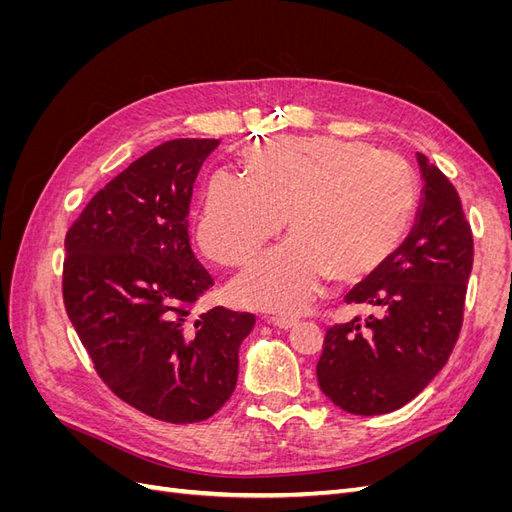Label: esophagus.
Returning <instances> with one entry per match:
<instances>
[{"mask_svg": "<svg viewBox=\"0 0 512 512\" xmlns=\"http://www.w3.org/2000/svg\"><path fill=\"white\" fill-rule=\"evenodd\" d=\"M271 324H275L277 329H284V331H288V329H292L294 324H297V318H290V316H271V318H267Z\"/></svg>", "mask_w": 512, "mask_h": 512, "instance_id": "34e87169", "label": "esophagus"}]
</instances>
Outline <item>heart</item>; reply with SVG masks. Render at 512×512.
I'll return each instance as SVG.
<instances>
[{
	"mask_svg": "<svg viewBox=\"0 0 512 512\" xmlns=\"http://www.w3.org/2000/svg\"><path fill=\"white\" fill-rule=\"evenodd\" d=\"M245 175L215 173L198 220V243L237 267L280 232L292 237L258 256L232 284L252 309L297 314L333 273L354 280L384 265L416 211L410 164L389 151L333 136H286L243 151Z\"/></svg>",
	"mask_w": 512,
	"mask_h": 512,
	"instance_id": "obj_1",
	"label": "heart"
}]
</instances>
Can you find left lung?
<instances>
[{
	"instance_id": "left-lung-1",
	"label": "left lung",
	"mask_w": 512,
	"mask_h": 512,
	"mask_svg": "<svg viewBox=\"0 0 512 512\" xmlns=\"http://www.w3.org/2000/svg\"><path fill=\"white\" fill-rule=\"evenodd\" d=\"M416 162L423 190L412 230L346 294L376 316L331 327L316 365L320 391L350 414L406 406L440 374L459 337L472 232L453 183L423 153Z\"/></svg>"
}]
</instances>
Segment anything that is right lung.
Masks as SVG:
<instances>
[{"mask_svg":"<svg viewBox=\"0 0 512 512\" xmlns=\"http://www.w3.org/2000/svg\"><path fill=\"white\" fill-rule=\"evenodd\" d=\"M220 138H175L106 183L66 235L64 303L100 378L158 421H205L230 399L254 314L190 305L213 277L190 241L198 170Z\"/></svg>","mask_w":512,"mask_h":512,"instance_id":"1","label":"right lung"}]
</instances>
